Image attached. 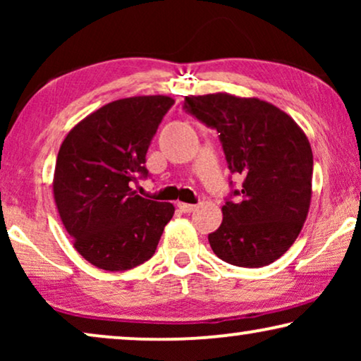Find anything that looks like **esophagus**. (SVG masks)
<instances>
[{"instance_id": "esophagus-1", "label": "esophagus", "mask_w": 361, "mask_h": 361, "mask_svg": "<svg viewBox=\"0 0 361 361\" xmlns=\"http://www.w3.org/2000/svg\"><path fill=\"white\" fill-rule=\"evenodd\" d=\"M177 207H179L180 212H184V214H190V212L195 210V205L185 204V202H179V204H177Z\"/></svg>"}]
</instances>
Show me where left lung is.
I'll return each mask as SVG.
<instances>
[{
    "label": "left lung",
    "instance_id": "obj_1",
    "mask_svg": "<svg viewBox=\"0 0 361 361\" xmlns=\"http://www.w3.org/2000/svg\"><path fill=\"white\" fill-rule=\"evenodd\" d=\"M184 108L220 133L231 172L243 177L238 200L221 207L209 235L214 253L241 268L279 259L302 230L312 197V149L288 113L259 98L219 92L185 97Z\"/></svg>",
    "mask_w": 361,
    "mask_h": 361
}]
</instances>
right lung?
<instances>
[{"mask_svg": "<svg viewBox=\"0 0 361 361\" xmlns=\"http://www.w3.org/2000/svg\"><path fill=\"white\" fill-rule=\"evenodd\" d=\"M174 98L130 97L78 121L59 149L54 200L73 248L105 271H126L154 255L174 215L169 202L133 190L147 176L146 152Z\"/></svg>", "mask_w": 361, "mask_h": 361, "instance_id": "obj_1", "label": "right lung"}]
</instances>
